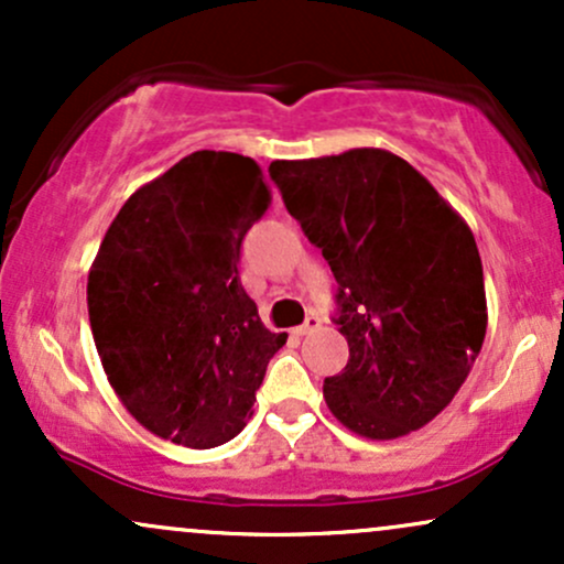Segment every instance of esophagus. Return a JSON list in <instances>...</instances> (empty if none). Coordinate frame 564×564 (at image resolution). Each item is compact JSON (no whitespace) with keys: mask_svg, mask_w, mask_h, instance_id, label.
<instances>
[{"mask_svg":"<svg viewBox=\"0 0 564 564\" xmlns=\"http://www.w3.org/2000/svg\"><path fill=\"white\" fill-rule=\"evenodd\" d=\"M318 328H321V318H318V315H310V318L307 321H304L302 323V326L300 328H296V336H307V334H313V332H318Z\"/></svg>","mask_w":564,"mask_h":564,"instance_id":"34e87169","label":"esophagus"}]
</instances>
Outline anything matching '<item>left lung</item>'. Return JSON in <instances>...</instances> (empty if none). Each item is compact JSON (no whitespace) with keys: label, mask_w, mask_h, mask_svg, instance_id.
<instances>
[{"label":"left lung","mask_w":564,"mask_h":564,"mask_svg":"<svg viewBox=\"0 0 564 564\" xmlns=\"http://www.w3.org/2000/svg\"><path fill=\"white\" fill-rule=\"evenodd\" d=\"M270 177L339 283L349 360L323 381L328 411L368 440L422 430L462 390L488 328L469 225L381 148L273 161Z\"/></svg>","instance_id":"obj_1"}]
</instances>
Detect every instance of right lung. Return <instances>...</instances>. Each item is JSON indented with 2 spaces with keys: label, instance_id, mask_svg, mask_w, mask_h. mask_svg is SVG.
Here are the masks:
<instances>
[{
  "label": "right lung",
  "instance_id": "1",
  "mask_svg": "<svg viewBox=\"0 0 564 564\" xmlns=\"http://www.w3.org/2000/svg\"><path fill=\"white\" fill-rule=\"evenodd\" d=\"M268 206L254 159L196 151L138 187L102 238L89 326L113 392L153 435L215 448L254 413L286 345L238 281L241 241Z\"/></svg>",
  "mask_w": 564,
  "mask_h": 564
}]
</instances>
